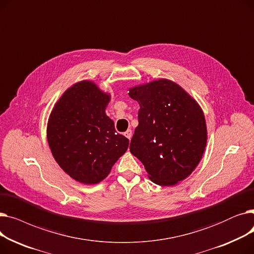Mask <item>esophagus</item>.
<instances>
[{
	"mask_svg": "<svg viewBox=\"0 0 254 254\" xmlns=\"http://www.w3.org/2000/svg\"><path fill=\"white\" fill-rule=\"evenodd\" d=\"M125 136H126L128 140H130V138H131V129H127V130L125 132Z\"/></svg>",
	"mask_w": 254,
	"mask_h": 254,
	"instance_id": "esophagus-1",
	"label": "esophagus"
}]
</instances>
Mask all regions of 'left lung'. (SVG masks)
I'll use <instances>...</instances> for the list:
<instances>
[{"label": "left lung", "mask_w": 254, "mask_h": 254, "mask_svg": "<svg viewBox=\"0 0 254 254\" xmlns=\"http://www.w3.org/2000/svg\"><path fill=\"white\" fill-rule=\"evenodd\" d=\"M128 96L140 105L130 153L140 159L155 184L171 186L189 177L207 144L201 107L168 79L131 87Z\"/></svg>", "instance_id": "obj_1"}]
</instances>
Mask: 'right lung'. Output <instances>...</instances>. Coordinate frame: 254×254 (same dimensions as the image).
<instances>
[{
    "mask_svg": "<svg viewBox=\"0 0 254 254\" xmlns=\"http://www.w3.org/2000/svg\"><path fill=\"white\" fill-rule=\"evenodd\" d=\"M108 93L83 80L66 89L53 107L47 141L59 166L76 181L97 184L110 173L128 147L106 115Z\"/></svg>",
    "mask_w": 254,
    "mask_h": 254,
    "instance_id": "obj_1",
    "label": "right lung"
}]
</instances>
